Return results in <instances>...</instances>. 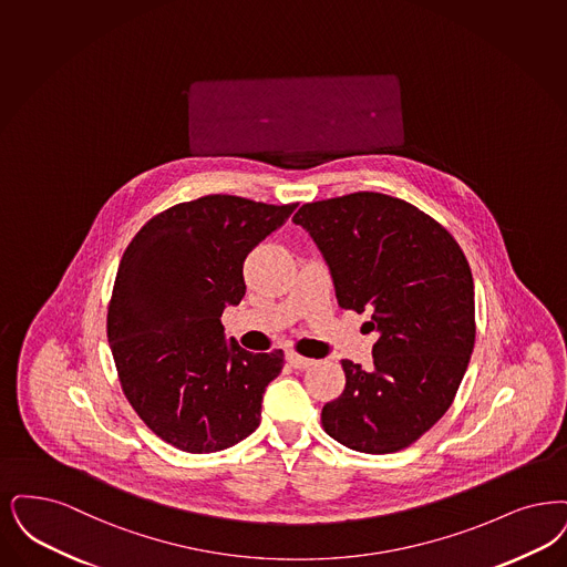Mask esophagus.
Here are the masks:
<instances>
[{"mask_svg": "<svg viewBox=\"0 0 567 567\" xmlns=\"http://www.w3.org/2000/svg\"><path fill=\"white\" fill-rule=\"evenodd\" d=\"M287 363L295 367V369H308V367H312L315 361L312 359H306V357H301V354H297V352H287Z\"/></svg>", "mask_w": 567, "mask_h": 567, "instance_id": "esophagus-1", "label": "esophagus"}]
</instances>
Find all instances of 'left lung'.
<instances>
[{
	"label": "left lung",
	"mask_w": 567,
	"mask_h": 567,
	"mask_svg": "<svg viewBox=\"0 0 567 567\" xmlns=\"http://www.w3.org/2000/svg\"><path fill=\"white\" fill-rule=\"evenodd\" d=\"M324 255L343 310L371 312L373 369L341 361L322 429L363 453L401 452L452 408L475 348V282L452 234L401 198L357 192L293 215Z\"/></svg>",
	"instance_id": "1"
}]
</instances>
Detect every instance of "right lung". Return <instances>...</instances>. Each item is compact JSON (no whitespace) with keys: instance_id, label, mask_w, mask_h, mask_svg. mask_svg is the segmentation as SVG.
I'll use <instances>...</instances> for the list:
<instances>
[{"instance_id":"obj_1","label":"right lung","mask_w":567,"mask_h":567,"mask_svg":"<svg viewBox=\"0 0 567 567\" xmlns=\"http://www.w3.org/2000/svg\"><path fill=\"white\" fill-rule=\"evenodd\" d=\"M295 206L227 194L175 204L122 255L107 308L117 378L145 426L182 452H221L259 426L285 354L226 341L221 315L245 297L247 255Z\"/></svg>"}]
</instances>
